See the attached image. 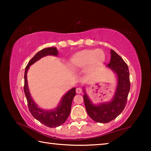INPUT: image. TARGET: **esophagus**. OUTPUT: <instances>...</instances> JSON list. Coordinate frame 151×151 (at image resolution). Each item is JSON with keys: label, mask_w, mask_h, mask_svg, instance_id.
<instances>
[{"label": "esophagus", "mask_w": 151, "mask_h": 151, "mask_svg": "<svg viewBox=\"0 0 151 151\" xmlns=\"http://www.w3.org/2000/svg\"><path fill=\"white\" fill-rule=\"evenodd\" d=\"M76 92L77 94H81L82 93V89L81 88H76Z\"/></svg>", "instance_id": "esophagus-1"}]
</instances>
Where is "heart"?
<instances>
[{"instance_id":"b5f03b06","label":"heart","mask_w":151,"mask_h":151,"mask_svg":"<svg viewBox=\"0 0 151 151\" xmlns=\"http://www.w3.org/2000/svg\"><path fill=\"white\" fill-rule=\"evenodd\" d=\"M105 55L100 49H84L76 52L70 59V65L75 67H83L86 65L88 71L93 70L104 61Z\"/></svg>"}]
</instances>
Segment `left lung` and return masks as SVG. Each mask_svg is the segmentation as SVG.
<instances>
[{
    "label": "left lung",
    "mask_w": 151,
    "mask_h": 151,
    "mask_svg": "<svg viewBox=\"0 0 151 151\" xmlns=\"http://www.w3.org/2000/svg\"><path fill=\"white\" fill-rule=\"evenodd\" d=\"M111 58L107 66L116 74L118 85L112 100L106 103L95 105L91 103L85 92L83 96L85 108L88 116L97 122L106 123L116 118L126 106L131 87L129 70L127 63L113 50H111Z\"/></svg>",
    "instance_id": "8db88e82"
}]
</instances>
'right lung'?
<instances>
[{
    "label": "right lung",
    "mask_w": 151,
    "mask_h": 151,
    "mask_svg": "<svg viewBox=\"0 0 151 151\" xmlns=\"http://www.w3.org/2000/svg\"><path fill=\"white\" fill-rule=\"evenodd\" d=\"M58 55V51L56 47H48L43 48L39 52H38L31 60H30L26 66L24 71V92L26 96L28 107L29 111L31 113L34 118L38 120L40 122H41L45 126L54 128L60 126L69 116L71 104L73 100V98L76 94V88H73L71 90L66 93L63 97L59 105L55 109L51 111H45L39 108L37 104L33 101L32 99L30 96L29 88H28L27 83V72L30 66L33 63L37 62V60L40 59L42 57L47 55H54L57 56Z\"/></svg>",
    "instance_id": "right-lung-1"
}]
</instances>
